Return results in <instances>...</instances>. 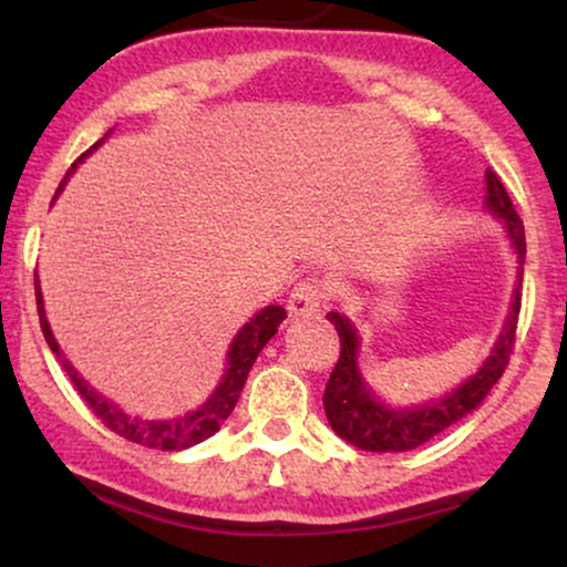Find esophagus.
I'll use <instances>...</instances> for the list:
<instances>
[{
  "label": "esophagus",
  "mask_w": 567,
  "mask_h": 567,
  "mask_svg": "<svg viewBox=\"0 0 567 567\" xmlns=\"http://www.w3.org/2000/svg\"><path fill=\"white\" fill-rule=\"evenodd\" d=\"M324 298H328V292H324L322 285L317 279H309V282H301L290 292L288 311L292 317H315L322 311Z\"/></svg>",
  "instance_id": "esophagus-1"
}]
</instances>
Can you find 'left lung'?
I'll list each match as a JSON object with an SVG mask.
<instances>
[{"instance_id":"8db88e82","label":"left lung","mask_w":567,"mask_h":567,"mask_svg":"<svg viewBox=\"0 0 567 567\" xmlns=\"http://www.w3.org/2000/svg\"><path fill=\"white\" fill-rule=\"evenodd\" d=\"M485 210L504 224L506 239L517 261V279H514L509 311L501 324L491 354L485 357L466 381L451 392L432 396L419 405H392L373 392L360 370V333L349 317L328 311V320L336 324L341 338V357H338L328 386H324V415L328 424L341 440L362 451L373 453H405L424 445L455 421L466 419L485 402L491 389L496 386L506 362H509L514 330H517L519 298H523V264H525V229L517 210L512 207L509 194L493 171H485Z\"/></svg>"}]
</instances>
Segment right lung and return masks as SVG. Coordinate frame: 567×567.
I'll return each mask as SVG.
<instances>
[{
  "label": "right lung",
  "mask_w": 567,
  "mask_h": 567,
  "mask_svg": "<svg viewBox=\"0 0 567 567\" xmlns=\"http://www.w3.org/2000/svg\"><path fill=\"white\" fill-rule=\"evenodd\" d=\"M109 135H112V130H109V133L103 135V138L97 141L93 148H87V152H84L82 157L71 165L66 178H63L61 186H58L53 202L58 199V194L66 188L69 178L76 171V165H82V162L87 159L97 146H103ZM34 288H37L39 324H42L44 341H48V347L53 349V354L61 360V365L69 373V379L76 386V392L84 396V402L93 408V413L103 421V424L112 429V432L120 434V437L138 442V445L154 447V451H184V447H192L202 440L213 437V434L220 429V424H224V421L231 415L234 405H237L252 362L258 360V354H261V349L271 341V336L277 333L279 322L288 317L285 315L282 306L271 303V306H264L261 311H256V315H252L250 320H247L243 328L237 330V336H234L229 343V351H226L224 375H220L218 386L213 389V394L207 396L199 408L188 410V413L178 415V419H143V415H133V413H127V410H122L114 400H109L106 394H101L95 386H90V383L80 375V370L71 365V362L66 360V354H63L61 347H58L53 328H50L48 315H44V298H42V288H39V277H37Z\"/></svg>",
  "instance_id": "obj_1"
}]
</instances>
